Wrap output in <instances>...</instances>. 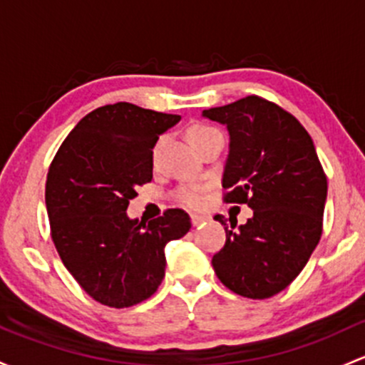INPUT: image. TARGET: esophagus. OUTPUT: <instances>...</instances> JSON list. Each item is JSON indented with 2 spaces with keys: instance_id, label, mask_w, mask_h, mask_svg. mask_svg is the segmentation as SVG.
I'll use <instances>...</instances> for the list:
<instances>
[{
  "instance_id": "1",
  "label": "esophagus",
  "mask_w": 365,
  "mask_h": 365,
  "mask_svg": "<svg viewBox=\"0 0 365 365\" xmlns=\"http://www.w3.org/2000/svg\"><path fill=\"white\" fill-rule=\"evenodd\" d=\"M190 220H192V225H194V227H197V225H201L202 222H206V217H205V215L192 213V215H190Z\"/></svg>"
}]
</instances>
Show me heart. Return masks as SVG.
Returning a JSON list of instances; mask_svg holds the SVG:
<instances>
[{"label": "heart", "mask_w": 365, "mask_h": 365, "mask_svg": "<svg viewBox=\"0 0 365 365\" xmlns=\"http://www.w3.org/2000/svg\"><path fill=\"white\" fill-rule=\"evenodd\" d=\"M213 133H217V129L212 128V125L194 124L187 129V140H189V143L192 145L195 141L202 140V138ZM178 201L183 202V205L190 206V208H197V206L202 205V189L197 185L183 187V189L178 190Z\"/></svg>", "instance_id": "1"}]
</instances>
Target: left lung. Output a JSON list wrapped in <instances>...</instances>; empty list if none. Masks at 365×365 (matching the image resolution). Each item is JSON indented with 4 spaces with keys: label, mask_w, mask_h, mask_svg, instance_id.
I'll use <instances>...</instances> for the list:
<instances>
[{
    "label": "left lung",
    "mask_w": 365,
    "mask_h": 365,
    "mask_svg": "<svg viewBox=\"0 0 365 365\" xmlns=\"http://www.w3.org/2000/svg\"><path fill=\"white\" fill-rule=\"evenodd\" d=\"M202 117L229 131L222 187L225 202L248 205L247 224H225V245L212 264L234 294L267 299L294 282L322 236L327 176L301 122L259 96L210 108Z\"/></svg>",
    "instance_id": "obj_1"
}]
</instances>
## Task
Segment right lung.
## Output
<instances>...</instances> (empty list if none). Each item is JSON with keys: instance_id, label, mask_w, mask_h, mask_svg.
<instances>
[{"instance_id": "1", "label": "right lung", "mask_w": 365, "mask_h": 365, "mask_svg": "<svg viewBox=\"0 0 365 365\" xmlns=\"http://www.w3.org/2000/svg\"><path fill=\"white\" fill-rule=\"evenodd\" d=\"M180 115L115 103L82 118L53 157L45 185L52 241L78 285L101 304L129 308L159 289L164 247L185 236L190 217L173 208L155 220L128 217L152 180V148Z\"/></svg>"}]
</instances>
